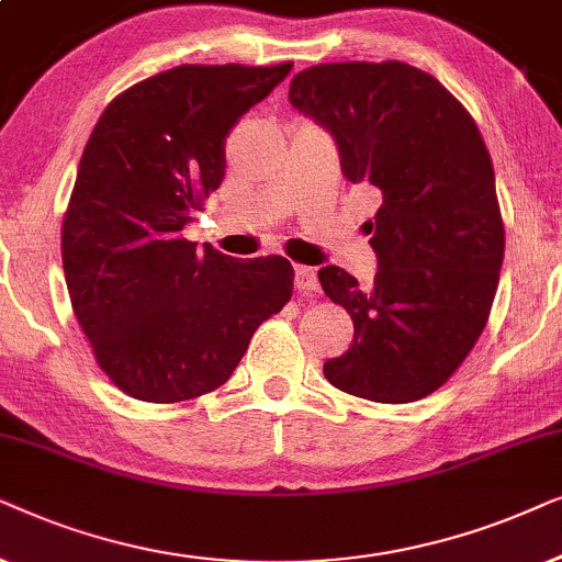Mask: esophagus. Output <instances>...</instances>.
I'll return each instance as SVG.
<instances>
[{"mask_svg": "<svg viewBox=\"0 0 562 562\" xmlns=\"http://www.w3.org/2000/svg\"><path fill=\"white\" fill-rule=\"evenodd\" d=\"M297 293H318V274L313 267H295Z\"/></svg>", "mask_w": 562, "mask_h": 562, "instance_id": "obj_1", "label": "esophagus"}]
</instances>
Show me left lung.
I'll return each instance as SVG.
<instances>
[{"instance_id": "1", "label": "left lung", "mask_w": 562, "mask_h": 562, "mask_svg": "<svg viewBox=\"0 0 562 562\" xmlns=\"http://www.w3.org/2000/svg\"><path fill=\"white\" fill-rule=\"evenodd\" d=\"M290 104L331 133L341 175L380 194L364 223L372 288L341 267L318 269L355 324L324 375L375 403L424 398L475 347L498 288L504 221L481 131L431 74L401 61L311 66L290 81Z\"/></svg>"}]
</instances>
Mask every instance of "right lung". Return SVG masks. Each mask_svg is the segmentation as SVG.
Here are the masks:
<instances>
[{
    "mask_svg": "<svg viewBox=\"0 0 562 562\" xmlns=\"http://www.w3.org/2000/svg\"><path fill=\"white\" fill-rule=\"evenodd\" d=\"M293 64H184L117 94L81 154L61 228L71 308L120 391L179 403L221 387L293 295L285 257L200 251L182 228L226 175V136Z\"/></svg>",
    "mask_w": 562,
    "mask_h": 562,
    "instance_id": "1",
    "label": "right lung"
}]
</instances>
